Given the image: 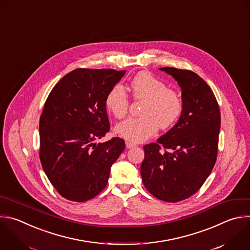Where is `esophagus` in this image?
<instances>
[{"instance_id":"1","label":"esophagus","mask_w":250,"mask_h":250,"mask_svg":"<svg viewBox=\"0 0 250 250\" xmlns=\"http://www.w3.org/2000/svg\"><path fill=\"white\" fill-rule=\"evenodd\" d=\"M125 146H126V148H132V147H135L136 144H134L130 141H125Z\"/></svg>"}]
</instances>
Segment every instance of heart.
Listing matches in <instances>:
<instances>
[{
    "instance_id": "heart-1",
    "label": "heart",
    "mask_w": 250,
    "mask_h": 250,
    "mask_svg": "<svg viewBox=\"0 0 250 250\" xmlns=\"http://www.w3.org/2000/svg\"><path fill=\"white\" fill-rule=\"evenodd\" d=\"M130 89L135 100L144 101L140 118H129L116 126V133L132 141L142 142L156 134L159 127H171L183 112L180 94L148 71L138 72L130 82ZM107 110L117 119L125 117L129 100L125 89L115 86L106 96Z\"/></svg>"
}]
</instances>
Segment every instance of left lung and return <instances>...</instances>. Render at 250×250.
<instances>
[{
  "instance_id": "obj_1",
  "label": "left lung",
  "mask_w": 250,
  "mask_h": 250,
  "mask_svg": "<svg viewBox=\"0 0 250 250\" xmlns=\"http://www.w3.org/2000/svg\"><path fill=\"white\" fill-rule=\"evenodd\" d=\"M172 75L182 89L183 112L178 123L143 146L140 167L146 189L160 200L179 202L194 194L205 183L216 163L221 115L216 97L195 72L160 67ZM169 148L172 153L161 151Z\"/></svg>"
}]
</instances>
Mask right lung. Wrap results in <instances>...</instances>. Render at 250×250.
<instances>
[{
	"label": "right lung",
	"mask_w": 250,
	"mask_h": 250,
	"mask_svg": "<svg viewBox=\"0 0 250 250\" xmlns=\"http://www.w3.org/2000/svg\"><path fill=\"white\" fill-rule=\"evenodd\" d=\"M125 74L111 68H76L52 89L40 117V161L57 191L83 202L107 186L112 165L125 149L114 137L94 142L110 130L105 99Z\"/></svg>",
	"instance_id": "add662e5"
}]
</instances>
